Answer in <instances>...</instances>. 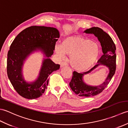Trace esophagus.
Returning a JSON list of instances; mask_svg holds the SVG:
<instances>
[{"mask_svg": "<svg viewBox=\"0 0 128 128\" xmlns=\"http://www.w3.org/2000/svg\"><path fill=\"white\" fill-rule=\"evenodd\" d=\"M66 66V62H62L61 64H60V67L62 68V67H63V66Z\"/></svg>", "mask_w": 128, "mask_h": 128, "instance_id": "34e87169", "label": "esophagus"}]
</instances>
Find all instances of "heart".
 <instances>
[{
    "label": "heart",
    "instance_id": "b5f03b06",
    "mask_svg": "<svg viewBox=\"0 0 128 128\" xmlns=\"http://www.w3.org/2000/svg\"><path fill=\"white\" fill-rule=\"evenodd\" d=\"M55 51L61 59L65 54L71 56L72 66L78 72L88 70L96 63L100 55V48L96 43L80 36H71L62 40L60 45H56Z\"/></svg>",
    "mask_w": 128,
    "mask_h": 128
}]
</instances>
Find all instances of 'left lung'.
<instances>
[{"label": "left lung", "mask_w": 128, "mask_h": 128, "mask_svg": "<svg viewBox=\"0 0 128 128\" xmlns=\"http://www.w3.org/2000/svg\"><path fill=\"white\" fill-rule=\"evenodd\" d=\"M84 33L94 34L97 37L102 47L103 55L94 66L88 72L78 73L76 72H72V77L69 84L72 91L75 94L82 97H92L102 92L110 83L116 69V46L112 38L102 29L97 27L87 29ZM100 65L106 66L109 70V73L105 81L98 86H91L84 82L83 76L87 74Z\"/></svg>", "instance_id": "obj_1"}]
</instances>
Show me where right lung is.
Listing matches in <instances>:
<instances>
[{
	"mask_svg": "<svg viewBox=\"0 0 128 128\" xmlns=\"http://www.w3.org/2000/svg\"><path fill=\"white\" fill-rule=\"evenodd\" d=\"M59 37L56 28L34 26L24 30L13 40L8 53L7 74L14 88L20 96L35 99L44 92L49 75L60 68V65L50 59ZM39 50L45 56L39 75L33 82H27L22 73L24 62L31 54Z\"/></svg>",
	"mask_w": 128,
	"mask_h": 128,
	"instance_id": "add662e5",
	"label": "right lung"
}]
</instances>
